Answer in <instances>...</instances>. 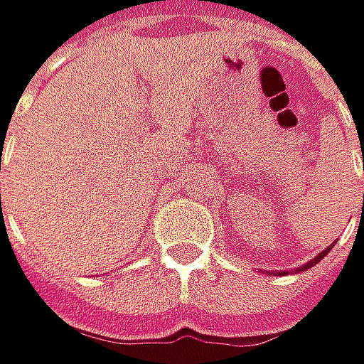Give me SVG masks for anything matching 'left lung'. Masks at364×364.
I'll list each match as a JSON object with an SVG mask.
<instances>
[{
    "label": "left lung",
    "instance_id": "obj_1",
    "mask_svg": "<svg viewBox=\"0 0 364 364\" xmlns=\"http://www.w3.org/2000/svg\"><path fill=\"white\" fill-rule=\"evenodd\" d=\"M331 250H333V245H328V247H326L324 252H320V254H318V256H316L314 260H309L307 264H301V267H299L296 271H292V273H303V271L311 269V267H314V264H318V262H320V260H322V258H324V256H326V254H328ZM271 275H273V273H271ZM275 275H288V271H279V273H275Z\"/></svg>",
    "mask_w": 364,
    "mask_h": 364
}]
</instances>
